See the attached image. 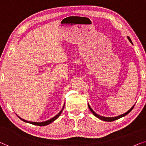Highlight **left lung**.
I'll use <instances>...</instances> for the list:
<instances>
[{
    "mask_svg": "<svg viewBox=\"0 0 146 146\" xmlns=\"http://www.w3.org/2000/svg\"><path fill=\"white\" fill-rule=\"evenodd\" d=\"M127 38H128V40H129V41H130V42L131 43V44H132V40H131V39H130V38L129 37V36H127ZM134 105H135V104H134ZM134 105L132 106V107L130 109V110H129V111H127V112H125V113H123V114H121V115H118V116H116V117H104V116H101V115H98V114H97L96 113L94 110H92V108H91V107L90 106V105H89V104L88 103V108H89V110H90V111L92 113H93V115H94L95 117H96L97 118H98L99 119H100V120H102V121H108V122H111V121H115V120H117V119H120V118H121V117H125V116H126V115H127L128 113H129L132 110V109L134 108Z\"/></svg>",
    "mask_w": 146,
    "mask_h": 146,
    "instance_id": "left-lung-1",
    "label": "left lung"
}]
</instances>
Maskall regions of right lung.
<instances>
[{
    "label": "right lung",
    "mask_w": 146,
    "mask_h": 146,
    "mask_svg": "<svg viewBox=\"0 0 146 146\" xmlns=\"http://www.w3.org/2000/svg\"><path fill=\"white\" fill-rule=\"evenodd\" d=\"M64 106H65V104H64V106H63V108L62 110H61L56 115V116H54V117H52V118H51L50 119H49V120H47L46 121H43V122H32V121H26V120H24V119H21V117H19L18 116V117L19 119H21V121H24L25 122V123H30V124H32V125H37V126H46V125H49V124L52 123V122L56 120V119H57L58 117H60V115H61V113H62V112L63 111V110L64 109Z\"/></svg>",
    "instance_id": "1"
}]
</instances>
